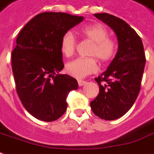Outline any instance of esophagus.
<instances>
[{"instance_id":"esophagus-1","label":"esophagus","mask_w":154,"mask_h":154,"mask_svg":"<svg viewBox=\"0 0 154 154\" xmlns=\"http://www.w3.org/2000/svg\"><path fill=\"white\" fill-rule=\"evenodd\" d=\"M85 84H86V81H85V80H78V85L79 86H82Z\"/></svg>"}]
</instances>
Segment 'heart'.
Segmentation results:
<instances>
[{
    "mask_svg": "<svg viewBox=\"0 0 154 154\" xmlns=\"http://www.w3.org/2000/svg\"><path fill=\"white\" fill-rule=\"evenodd\" d=\"M84 39L92 42L87 54L92 57H78L66 64V72L71 76L82 79L93 74L98 69L97 60L102 63H108L114 57L117 51V44L108 37V29L101 24H91L79 30ZM77 46V41L74 33L67 31L61 37L60 49L62 53L69 57L74 55Z\"/></svg>",
    "mask_w": 154,
    "mask_h": 154,
    "instance_id": "heart-1",
    "label": "heart"
}]
</instances>
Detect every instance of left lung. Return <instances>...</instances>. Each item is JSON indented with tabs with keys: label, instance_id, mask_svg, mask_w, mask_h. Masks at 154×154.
<instances>
[{
	"label": "left lung",
	"instance_id": "left-lung-1",
	"mask_svg": "<svg viewBox=\"0 0 154 154\" xmlns=\"http://www.w3.org/2000/svg\"><path fill=\"white\" fill-rule=\"evenodd\" d=\"M94 15L115 32L119 48L108 69L95 78L99 93L91 108L99 118L113 120L127 113L137 100L146 63L145 52L141 37L126 22L108 13Z\"/></svg>",
	"mask_w": 154,
	"mask_h": 154
}]
</instances>
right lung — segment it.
Masks as SVG:
<instances>
[{
    "label": "right lung",
    "instance_id": "right-lung-1",
    "mask_svg": "<svg viewBox=\"0 0 154 154\" xmlns=\"http://www.w3.org/2000/svg\"><path fill=\"white\" fill-rule=\"evenodd\" d=\"M84 17L46 12L22 29L12 53L17 93L27 111L42 121L57 120L67 109V97L78 88L77 80L58 74L63 69L60 40Z\"/></svg>",
    "mask_w": 154,
    "mask_h": 154
}]
</instances>
